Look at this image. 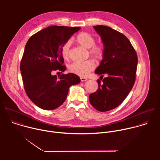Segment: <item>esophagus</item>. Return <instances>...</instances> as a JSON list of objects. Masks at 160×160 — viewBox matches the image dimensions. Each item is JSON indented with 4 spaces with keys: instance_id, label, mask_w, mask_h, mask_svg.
I'll use <instances>...</instances> for the list:
<instances>
[{
    "instance_id": "1",
    "label": "esophagus",
    "mask_w": 160,
    "mask_h": 160,
    "mask_svg": "<svg viewBox=\"0 0 160 160\" xmlns=\"http://www.w3.org/2000/svg\"><path fill=\"white\" fill-rule=\"evenodd\" d=\"M80 80H81V82H85V81H87V78H83V77H80Z\"/></svg>"
}]
</instances>
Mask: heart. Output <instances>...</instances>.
I'll return each instance as SVG.
<instances>
[{
  "instance_id": "b5f03b06",
  "label": "heart",
  "mask_w": 160,
  "mask_h": 160,
  "mask_svg": "<svg viewBox=\"0 0 160 160\" xmlns=\"http://www.w3.org/2000/svg\"><path fill=\"white\" fill-rule=\"evenodd\" d=\"M77 42L84 48L88 49L90 56L96 59H101L104 53L103 48L101 45L96 44L95 37L88 32L79 33L75 38ZM72 41H66L61 48V54L64 59H68L70 58ZM96 68L95 62L91 59L83 62H75L68 66V70L72 73L83 77H86L90 72L93 71Z\"/></svg>"
}]
</instances>
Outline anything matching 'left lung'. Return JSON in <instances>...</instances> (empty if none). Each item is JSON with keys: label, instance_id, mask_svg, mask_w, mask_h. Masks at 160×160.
Returning a JSON list of instances; mask_svg holds the SVG:
<instances>
[{"label": "left lung", "instance_id": "obj_1", "mask_svg": "<svg viewBox=\"0 0 160 160\" xmlns=\"http://www.w3.org/2000/svg\"><path fill=\"white\" fill-rule=\"evenodd\" d=\"M94 28L101 37L104 49L103 59L95 71L102 83L98 80L99 88L89 95V101L96 109L104 112L118 107L128 95L135 81L138 59L123 34L107 26Z\"/></svg>", "mask_w": 160, "mask_h": 160}]
</instances>
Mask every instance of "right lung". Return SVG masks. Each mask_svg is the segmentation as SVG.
Wrapping results in <instances>:
<instances>
[{
  "instance_id": "right-lung-1",
  "label": "right lung",
  "mask_w": 160,
  "mask_h": 160,
  "mask_svg": "<svg viewBox=\"0 0 160 160\" xmlns=\"http://www.w3.org/2000/svg\"><path fill=\"white\" fill-rule=\"evenodd\" d=\"M80 27L51 26L33 35L28 40L22 55L20 70L28 97L38 107L52 110L66 100L69 88L80 82L73 73H62L66 69L61 54L63 44Z\"/></svg>"
}]
</instances>
